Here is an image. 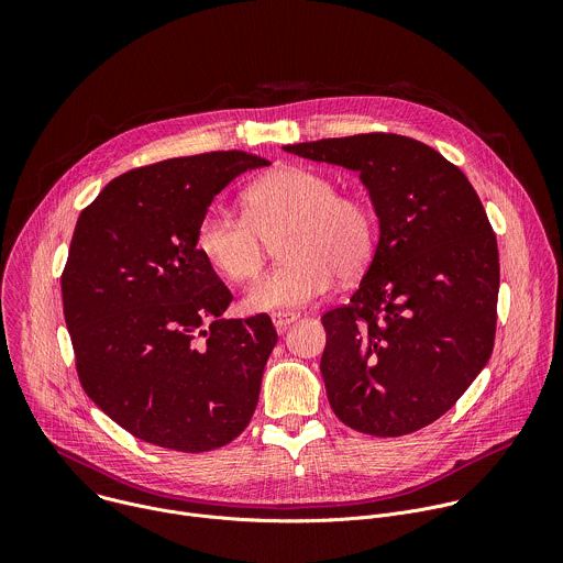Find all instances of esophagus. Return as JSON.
I'll use <instances>...</instances> for the list:
<instances>
[{
	"label": "esophagus",
	"mask_w": 563,
	"mask_h": 563,
	"mask_svg": "<svg viewBox=\"0 0 563 563\" xmlns=\"http://www.w3.org/2000/svg\"><path fill=\"white\" fill-rule=\"evenodd\" d=\"M300 318V313L296 311H274L272 313V320H274V328L283 334L291 323H296V320Z\"/></svg>",
	"instance_id": "obj_1"
}]
</instances>
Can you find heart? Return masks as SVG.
Returning a JSON list of instances; mask_svg holds the SVG:
<instances>
[{
  "instance_id": "heart-1",
  "label": "heart",
  "mask_w": 563,
  "mask_h": 563,
  "mask_svg": "<svg viewBox=\"0 0 563 563\" xmlns=\"http://www.w3.org/2000/svg\"><path fill=\"white\" fill-rule=\"evenodd\" d=\"M278 238L283 258L245 294L250 311L305 307L336 280L358 276L376 247L372 207L316 169L280 167L245 191V213L211 205L198 220L196 250L229 283L252 280Z\"/></svg>"
}]
</instances>
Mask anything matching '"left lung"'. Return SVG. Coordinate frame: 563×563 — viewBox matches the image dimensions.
I'll return each instance as SVG.
<instances>
[{
	"instance_id": "8db88e82",
	"label": "left lung",
	"mask_w": 563,
	"mask_h": 563,
	"mask_svg": "<svg viewBox=\"0 0 563 563\" xmlns=\"http://www.w3.org/2000/svg\"><path fill=\"white\" fill-rule=\"evenodd\" d=\"M285 151L358 172L378 216L358 289L320 318L330 406L363 434L417 432L456 404L495 347L499 250L486 209L459 167L406 135L361 133Z\"/></svg>"
}]
</instances>
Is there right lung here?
Wrapping results in <instances>:
<instances>
[{
    "instance_id": "right-lung-1",
    "label": "right lung",
    "mask_w": 563,
    "mask_h": 563,
    "mask_svg": "<svg viewBox=\"0 0 563 563\" xmlns=\"http://www.w3.org/2000/svg\"><path fill=\"white\" fill-rule=\"evenodd\" d=\"M245 151L172 157L111 180L77 218L62 272L79 383L133 437L209 452L243 432L278 334L267 313L222 318L231 291L196 250V227Z\"/></svg>"
}]
</instances>
